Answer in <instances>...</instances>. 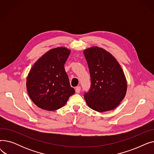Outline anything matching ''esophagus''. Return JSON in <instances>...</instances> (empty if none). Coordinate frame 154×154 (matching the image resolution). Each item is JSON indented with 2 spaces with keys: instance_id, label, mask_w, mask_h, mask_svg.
Here are the masks:
<instances>
[{
  "instance_id": "esophagus-1",
  "label": "esophagus",
  "mask_w": 154,
  "mask_h": 154,
  "mask_svg": "<svg viewBox=\"0 0 154 154\" xmlns=\"http://www.w3.org/2000/svg\"><path fill=\"white\" fill-rule=\"evenodd\" d=\"M80 89H81V88H80V87L79 86V87H77L76 88H75V92L77 93V94H79V93H80Z\"/></svg>"
}]
</instances>
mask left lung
I'll use <instances>...</instances> for the list:
<instances>
[{
	"label": "left lung",
	"instance_id": "obj_1",
	"mask_svg": "<svg viewBox=\"0 0 154 154\" xmlns=\"http://www.w3.org/2000/svg\"><path fill=\"white\" fill-rule=\"evenodd\" d=\"M91 74V87L84 99L87 106L99 112L116 109L124 99L127 80L116 59L99 47L84 51Z\"/></svg>",
	"mask_w": 154,
	"mask_h": 154
}]
</instances>
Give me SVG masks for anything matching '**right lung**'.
Returning <instances> with one entry per match:
<instances>
[{
  "mask_svg": "<svg viewBox=\"0 0 154 154\" xmlns=\"http://www.w3.org/2000/svg\"><path fill=\"white\" fill-rule=\"evenodd\" d=\"M70 54V50L65 47L52 48L31 68L26 87L29 97L38 107L48 111L58 110L75 93L64 69Z\"/></svg>",
  "mask_w": 154,
  "mask_h": 154,
  "instance_id": "add662e5",
  "label": "right lung"
}]
</instances>
